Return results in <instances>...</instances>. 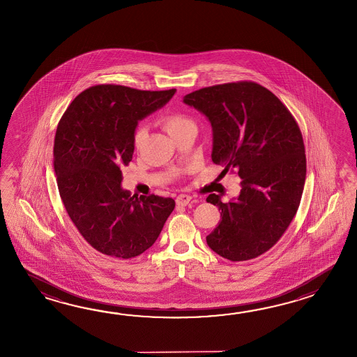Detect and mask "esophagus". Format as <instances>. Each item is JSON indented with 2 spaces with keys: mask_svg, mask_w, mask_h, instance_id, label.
I'll use <instances>...</instances> for the list:
<instances>
[{
  "mask_svg": "<svg viewBox=\"0 0 357 357\" xmlns=\"http://www.w3.org/2000/svg\"><path fill=\"white\" fill-rule=\"evenodd\" d=\"M190 202H191V197L185 195V194H181V195L176 197V204L178 205V206H186V205L189 204Z\"/></svg>",
  "mask_w": 357,
  "mask_h": 357,
  "instance_id": "obj_1",
  "label": "esophagus"
}]
</instances>
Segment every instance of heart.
I'll use <instances>...</instances> for the list:
<instances>
[{"label": "heart", "mask_w": 357, "mask_h": 357, "mask_svg": "<svg viewBox=\"0 0 357 357\" xmlns=\"http://www.w3.org/2000/svg\"><path fill=\"white\" fill-rule=\"evenodd\" d=\"M162 123H163V128L167 131L168 134L172 135V134H175L176 131H178V130L188 126V125H191L192 122L190 121L189 119L183 114H172L166 116ZM145 135H146V130H145L144 126H139L135 130V134H134V144L137 146L142 144L145 139Z\"/></svg>", "instance_id": "obj_1"}]
</instances>
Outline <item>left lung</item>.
Segmentation results:
<instances>
[{
    "label": "left lung",
    "mask_w": 357,
    "mask_h": 357,
    "mask_svg": "<svg viewBox=\"0 0 357 357\" xmlns=\"http://www.w3.org/2000/svg\"><path fill=\"white\" fill-rule=\"evenodd\" d=\"M183 103L212 125V160L222 174L236 168L240 195L228 203L211 194L220 225L206 236L214 252L231 261L254 259L277 243L296 214L305 177L303 135L273 93L252 82L220 84L192 91Z\"/></svg>",
    "instance_id": "left-lung-1"
}]
</instances>
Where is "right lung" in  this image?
Here are the masks:
<instances>
[{"instance_id": "add662e5", "label": "right lung", "mask_w": 357, "mask_h": 357, "mask_svg": "<svg viewBox=\"0 0 357 357\" xmlns=\"http://www.w3.org/2000/svg\"><path fill=\"white\" fill-rule=\"evenodd\" d=\"M175 93L96 85L80 93L59 122L54 167L62 203L84 238L105 255L143 254L175 209L172 197H131L122 189L120 169L132 160L137 122Z\"/></svg>"}]
</instances>
